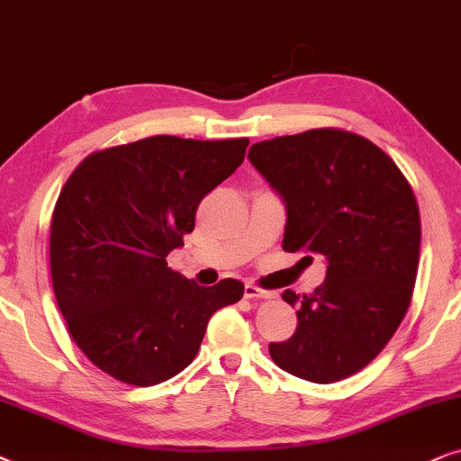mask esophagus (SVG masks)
Wrapping results in <instances>:
<instances>
[{"label": "esophagus", "mask_w": 461, "mask_h": 461, "mask_svg": "<svg viewBox=\"0 0 461 461\" xmlns=\"http://www.w3.org/2000/svg\"><path fill=\"white\" fill-rule=\"evenodd\" d=\"M244 297L247 299H274L276 293L274 291H266V288L253 285V282H247L244 285Z\"/></svg>", "instance_id": "obj_1"}]
</instances>
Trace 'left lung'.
Returning <instances> with one entry per match:
<instances>
[{
    "label": "left lung",
    "instance_id": "left-lung-1",
    "mask_svg": "<svg viewBox=\"0 0 461 461\" xmlns=\"http://www.w3.org/2000/svg\"><path fill=\"white\" fill-rule=\"evenodd\" d=\"M249 159L286 206L282 249L327 259L314 293H282L297 308V329L269 343V356L314 384L354 375L409 310L421 242L413 189L388 153L339 128L261 140Z\"/></svg>",
    "mask_w": 461,
    "mask_h": 461
}]
</instances>
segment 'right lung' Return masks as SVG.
Wrapping results in <instances>:
<instances>
[{"instance_id":"1","label":"right lung","mask_w":461,"mask_h":461,"mask_svg":"<svg viewBox=\"0 0 461 461\" xmlns=\"http://www.w3.org/2000/svg\"><path fill=\"white\" fill-rule=\"evenodd\" d=\"M249 139H140L95 151L60 189L50 223L52 288L88 360L131 385L192 363L214 312L244 285L198 286L168 267L200 200L244 162Z\"/></svg>"}]
</instances>
